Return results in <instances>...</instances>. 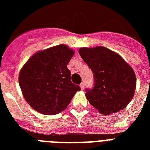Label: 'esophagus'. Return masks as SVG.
I'll list each match as a JSON object with an SVG mask.
<instances>
[{"mask_svg":"<svg viewBox=\"0 0 150 150\" xmlns=\"http://www.w3.org/2000/svg\"><path fill=\"white\" fill-rule=\"evenodd\" d=\"M80 88H81V89H82V90H83V89H85V83H84V82L81 83V85H80Z\"/></svg>","mask_w":150,"mask_h":150,"instance_id":"1","label":"esophagus"}]
</instances>
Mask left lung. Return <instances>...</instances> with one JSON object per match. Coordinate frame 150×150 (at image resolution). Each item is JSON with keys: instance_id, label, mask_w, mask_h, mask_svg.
I'll return each mask as SVG.
<instances>
[{"instance_id": "1", "label": "left lung", "mask_w": 150, "mask_h": 150, "mask_svg": "<svg viewBox=\"0 0 150 150\" xmlns=\"http://www.w3.org/2000/svg\"><path fill=\"white\" fill-rule=\"evenodd\" d=\"M79 53L94 75L93 89H86V93L89 103L106 115L125 109L136 88L135 73L130 64L104 47H81Z\"/></svg>"}]
</instances>
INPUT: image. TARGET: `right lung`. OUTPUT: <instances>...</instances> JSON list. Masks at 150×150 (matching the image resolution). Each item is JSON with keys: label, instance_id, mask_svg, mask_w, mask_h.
<instances>
[{"label": "right lung", "instance_id": "obj_1", "mask_svg": "<svg viewBox=\"0 0 150 150\" xmlns=\"http://www.w3.org/2000/svg\"><path fill=\"white\" fill-rule=\"evenodd\" d=\"M75 51L65 44L34 54L22 66L18 83L23 97L39 113L54 115L66 109L80 87L71 81L67 65Z\"/></svg>", "mask_w": 150, "mask_h": 150}]
</instances>
